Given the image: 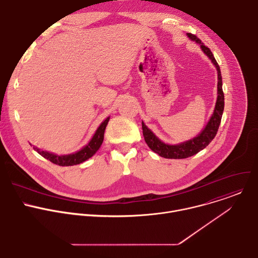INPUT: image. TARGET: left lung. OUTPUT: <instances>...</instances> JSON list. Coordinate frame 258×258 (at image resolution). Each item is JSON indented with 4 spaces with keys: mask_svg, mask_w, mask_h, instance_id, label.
Instances as JSON below:
<instances>
[{
    "mask_svg": "<svg viewBox=\"0 0 258 258\" xmlns=\"http://www.w3.org/2000/svg\"><path fill=\"white\" fill-rule=\"evenodd\" d=\"M189 39L198 43L202 49V51L209 57L211 62L215 65L217 70V99L215 103V108L212 116L210 117L208 123L206 124L205 128L194 139H191L187 142H183L177 145H167L160 141L152 132L145 125V123L142 121V128H143V136L145 139V142L149 146V148L157 153L159 156L168 158V159H182L191 157L195 154H197L199 151L203 150L206 146L214 139L216 136V133L218 131L220 120H222L224 107H225V96L223 92V80L222 75H220V69L216 62V60L213 57V54L207 48L203 45L200 39H198L195 34L187 33Z\"/></svg>",
    "mask_w": 258,
    "mask_h": 258,
    "instance_id": "left-lung-1",
    "label": "left lung"
}]
</instances>
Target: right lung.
I'll return each instance as SVG.
<instances>
[{
	"instance_id": "1",
	"label": "right lung",
	"mask_w": 258,
	"mask_h": 258,
	"mask_svg": "<svg viewBox=\"0 0 258 258\" xmlns=\"http://www.w3.org/2000/svg\"><path fill=\"white\" fill-rule=\"evenodd\" d=\"M109 121V117H107L98 127V130L96 131L95 135L93 136L92 140L89 142V144L87 146H85L83 149H81L80 151L72 153V154H68V155H55L53 153L47 152V151H41V149L35 148L33 147V149L38 152L40 155H42L44 158L50 160L51 162H53L54 164L60 165V166H71V165H77L80 164L86 160H88L89 158H91L101 147L103 140H104V133H105V128L108 124Z\"/></svg>"
}]
</instances>
